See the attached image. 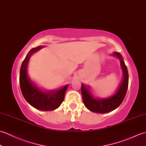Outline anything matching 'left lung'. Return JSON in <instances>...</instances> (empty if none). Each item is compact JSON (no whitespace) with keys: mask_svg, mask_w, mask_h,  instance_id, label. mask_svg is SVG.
<instances>
[{"mask_svg":"<svg viewBox=\"0 0 146 146\" xmlns=\"http://www.w3.org/2000/svg\"><path fill=\"white\" fill-rule=\"evenodd\" d=\"M119 58L123 72V80L117 92L111 97L107 98H96L92 95L88 86L82 84V94L83 104L88 110L95 113H105L111 111L122 104L124 99L129 84L127 68L123 59L119 52H115L112 54Z\"/></svg>","mask_w":146,"mask_h":146,"instance_id":"left-lung-1","label":"left lung"}]
</instances>
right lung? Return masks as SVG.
Wrapping results in <instances>:
<instances>
[{"label": "right lung", "mask_w": 146, "mask_h": 146, "mask_svg": "<svg viewBox=\"0 0 146 146\" xmlns=\"http://www.w3.org/2000/svg\"><path fill=\"white\" fill-rule=\"evenodd\" d=\"M42 48V46H39L33 48L26 55L21 67L19 83L22 94L31 106L40 110L50 111L56 109L63 102L68 85L54 90L43 91L31 80L27 75V66L30 57Z\"/></svg>", "instance_id": "add662e5"}]
</instances>
